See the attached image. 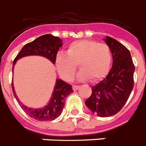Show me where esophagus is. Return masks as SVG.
Wrapping results in <instances>:
<instances>
[{
    "instance_id": "esophagus-1",
    "label": "esophagus",
    "mask_w": 146,
    "mask_h": 146,
    "mask_svg": "<svg viewBox=\"0 0 146 146\" xmlns=\"http://www.w3.org/2000/svg\"><path fill=\"white\" fill-rule=\"evenodd\" d=\"M80 88L79 86H72V88H73V91H77V90H78Z\"/></svg>"
}]
</instances>
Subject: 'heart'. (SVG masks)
<instances>
[{"label": "heart", "mask_w": 146, "mask_h": 146, "mask_svg": "<svg viewBox=\"0 0 146 146\" xmlns=\"http://www.w3.org/2000/svg\"><path fill=\"white\" fill-rule=\"evenodd\" d=\"M111 64V52L105 44L92 40H78L70 44L67 54L58 52L55 57V66L59 75L66 81L74 77L77 66L81 72L78 78L89 79L92 82L102 80L108 74Z\"/></svg>", "instance_id": "heart-1"}]
</instances>
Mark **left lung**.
I'll use <instances>...</instances> for the list:
<instances>
[{
  "instance_id": "8db88e82",
  "label": "left lung",
  "mask_w": 146,
  "mask_h": 146,
  "mask_svg": "<svg viewBox=\"0 0 146 146\" xmlns=\"http://www.w3.org/2000/svg\"><path fill=\"white\" fill-rule=\"evenodd\" d=\"M113 55V66L105 78L91 87L85 104L99 117L114 115L122 109L134 87L135 66L129 50L116 39L104 38Z\"/></svg>"
}]
</instances>
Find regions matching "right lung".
Masks as SVG:
<instances>
[{
    "instance_id": "1",
    "label": "right lung",
    "mask_w": 146,
    "mask_h": 146,
    "mask_svg": "<svg viewBox=\"0 0 146 146\" xmlns=\"http://www.w3.org/2000/svg\"><path fill=\"white\" fill-rule=\"evenodd\" d=\"M62 46L63 42L59 37L54 36L51 34L41 36L33 42L26 44L22 48L13 62L12 69H14L17 60L29 55L43 56L49 59L54 64L58 51ZM11 87L14 96L21 105L22 109L30 117L40 121H53L60 116L65 104L66 98L73 92L71 85L62 80L57 79L48 104L41 108H30L20 103V99H18L15 93L13 82H11Z\"/></svg>"
}]
</instances>
